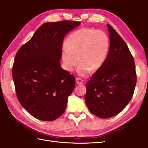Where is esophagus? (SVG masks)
<instances>
[{
    "mask_svg": "<svg viewBox=\"0 0 148 148\" xmlns=\"http://www.w3.org/2000/svg\"><path fill=\"white\" fill-rule=\"evenodd\" d=\"M76 83L78 84H82L83 83V80L80 78V77H77L76 78Z\"/></svg>",
    "mask_w": 148,
    "mask_h": 148,
    "instance_id": "esophagus-1",
    "label": "esophagus"
}]
</instances>
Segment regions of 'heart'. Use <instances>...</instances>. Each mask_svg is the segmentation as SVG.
<instances>
[{
    "mask_svg": "<svg viewBox=\"0 0 148 148\" xmlns=\"http://www.w3.org/2000/svg\"><path fill=\"white\" fill-rule=\"evenodd\" d=\"M110 48L107 35L102 30L82 28L69 35L62 49V65L68 71L77 69L82 76L96 71L103 66Z\"/></svg>",
    "mask_w": 148,
    "mask_h": 148,
    "instance_id": "1",
    "label": "heart"
}]
</instances>
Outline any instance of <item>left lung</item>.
I'll return each instance as SVG.
<instances>
[{"instance_id": "left-lung-1", "label": "left lung", "mask_w": 148, "mask_h": 148, "mask_svg": "<svg viewBox=\"0 0 148 148\" xmlns=\"http://www.w3.org/2000/svg\"><path fill=\"white\" fill-rule=\"evenodd\" d=\"M110 48L103 66L86 85L85 102L90 112L100 118L119 113L134 94L137 74L134 58L127 44L107 24Z\"/></svg>"}]
</instances>
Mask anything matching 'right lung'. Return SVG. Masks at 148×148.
Segmentation results:
<instances>
[{
	"mask_svg": "<svg viewBox=\"0 0 148 148\" xmlns=\"http://www.w3.org/2000/svg\"><path fill=\"white\" fill-rule=\"evenodd\" d=\"M79 25L69 20L45 23L15 56L12 74L17 99L38 119L54 121L65 110L75 79L61 68L62 44L65 35Z\"/></svg>",
	"mask_w": 148,
	"mask_h": 148,
	"instance_id": "obj_1",
	"label": "right lung"
}]
</instances>
